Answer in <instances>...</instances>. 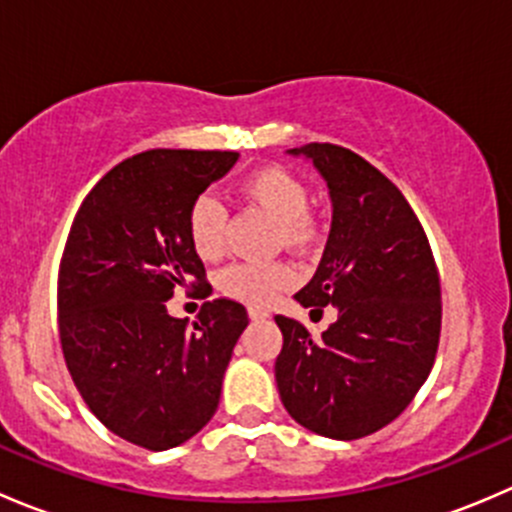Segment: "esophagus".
<instances>
[{
  "mask_svg": "<svg viewBox=\"0 0 512 512\" xmlns=\"http://www.w3.org/2000/svg\"><path fill=\"white\" fill-rule=\"evenodd\" d=\"M247 314H250V319H255V322H260V319L270 317V312H265V309H257V307L247 309Z\"/></svg>",
  "mask_w": 512,
  "mask_h": 512,
  "instance_id": "34e87169",
  "label": "esophagus"
}]
</instances>
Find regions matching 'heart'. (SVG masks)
<instances>
[{
  "instance_id": "heart-1",
  "label": "heart",
  "mask_w": 512,
  "mask_h": 512,
  "mask_svg": "<svg viewBox=\"0 0 512 512\" xmlns=\"http://www.w3.org/2000/svg\"><path fill=\"white\" fill-rule=\"evenodd\" d=\"M242 195L257 208L265 210L277 223V242L285 247H304L312 240L309 220V190L292 170L282 165L257 168L242 180ZM188 240L195 255L213 262L225 250V213L213 195H200L188 213ZM294 282L292 270L285 265H232L220 272L218 287L237 302L265 307L275 302L280 292Z\"/></svg>"
}]
</instances>
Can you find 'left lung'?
<instances>
[{"mask_svg":"<svg viewBox=\"0 0 512 512\" xmlns=\"http://www.w3.org/2000/svg\"><path fill=\"white\" fill-rule=\"evenodd\" d=\"M287 156L317 168L332 200L322 262L294 299L337 309L312 339L277 314L275 379L287 414L319 436L354 441L394 421L431 374L441 337V282L421 223L384 173L332 143Z\"/></svg>","mask_w":512,"mask_h":512,"instance_id":"obj_1","label":"left lung"}]
</instances>
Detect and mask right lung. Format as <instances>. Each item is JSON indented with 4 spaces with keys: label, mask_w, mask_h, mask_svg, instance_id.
I'll use <instances>...</instances> for the list:
<instances>
[{
    "label": "right lung",
    "mask_w": 512,
    "mask_h": 512,
    "mask_svg": "<svg viewBox=\"0 0 512 512\" xmlns=\"http://www.w3.org/2000/svg\"><path fill=\"white\" fill-rule=\"evenodd\" d=\"M235 151L138 153L108 170L76 213L59 270V334L76 389L108 431L148 451L193 438L215 416L247 309L213 299L193 329L168 312L178 287L208 297L188 240L190 205Z\"/></svg>",
    "instance_id": "1"
}]
</instances>
